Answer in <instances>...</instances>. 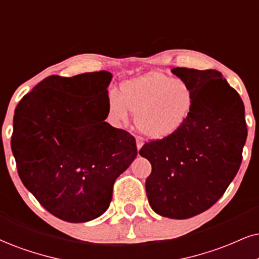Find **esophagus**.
Masks as SVG:
<instances>
[{
  "instance_id": "34e87169",
  "label": "esophagus",
  "mask_w": 259,
  "mask_h": 259,
  "mask_svg": "<svg viewBox=\"0 0 259 259\" xmlns=\"http://www.w3.org/2000/svg\"><path fill=\"white\" fill-rule=\"evenodd\" d=\"M136 143H137V149H138V150L142 149V146L144 145V142H143V139L140 138V137H137Z\"/></svg>"
}]
</instances>
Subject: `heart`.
Masks as SVG:
<instances>
[{"mask_svg": "<svg viewBox=\"0 0 259 259\" xmlns=\"http://www.w3.org/2000/svg\"><path fill=\"white\" fill-rule=\"evenodd\" d=\"M194 104L186 82L162 73H149L123 81L120 95L108 96V113L114 122H126L130 111L137 127L150 139H164L186 123Z\"/></svg>", "mask_w": 259, "mask_h": 259, "instance_id": "b5f03b06", "label": "heart"}]
</instances>
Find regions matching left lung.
<instances>
[{
	"label": "left lung",
	"instance_id": "obj_1",
	"mask_svg": "<svg viewBox=\"0 0 259 259\" xmlns=\"http://www.w3.org/2000/svg\"><path fill=\"white\" fill-rule=\"evenodd\" d=\"M193 91L186 123L168 138L146 143L139 154L152 171L145 188L152 210L185 220L211 207L237 175L247 137L240 96L216 69H171Z\"/></svg>",
	"mask_w": 259,
	"mask_h": 259
}]
</instances>
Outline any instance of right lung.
Masks as SVG:
<instances>
[{
	"label": "right lung",
	"instance_id": "add662e5",
	"mask_svg": "<svg viewBox=\"0 0 259 259\" xmlns=\"http://www.w3.org/2000/svg\"><path fill=\"white\" fill-rule=\"evenodd\" d=\"M111 78L107 71L50 75L15 108L11 145L19 177L63 221L103 215L115 180L137 157L136 139L105 122Z\"/></svg>",
	"mask_w": 259,
	"mask_h": 259
}]
</instances>
